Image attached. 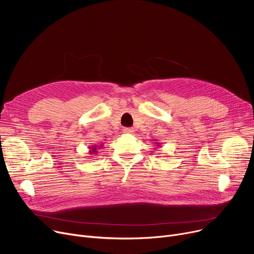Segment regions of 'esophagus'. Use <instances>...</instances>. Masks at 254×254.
<instances>
[{
    "instance_id": "34e87169",
    "label": "esophagus",
    "mask_w": 254,
    "mask_h": 254,
    "mask_svg": "<svg viewBox=\"0 0 254 254\" xmlns=\"http://www.w3.org/2000/svg\"><path fill=\"white\" fill-rule=\"evenodd\" d=\"M124 132H126V134H132V132H134V129L131 127H125Z\"/></svg>"
}]
</instances>
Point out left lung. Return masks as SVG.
<instances>
[{
  "label": "left lung",
  "instance_id": "8db88e82",
  "mask_svg": "<svg viewBox=\"0 0 254 254\" xmlns=\"http://www.w3.org/2000/svg\"><path fill=\"white\" fill-rule=\"evenodd\" d=\"M156 144H157V143H156ZM158 144H159V143H158Z\"/></svg>",
  "mask_w": 254,
  "mask_h": 254
}]
</instances>
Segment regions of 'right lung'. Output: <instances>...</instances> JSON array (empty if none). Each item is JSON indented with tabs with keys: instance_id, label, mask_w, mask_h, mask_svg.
Here are the masks:
<instances>
[{
	"instance_id": "1",
	"label": "right lung",
	"mask_w": 254,
	"mask_h": 254,
	"mask_svg": "<svg viewBox=\"0 0 254 254\" xmlns=\"http://www.w3.org/2000/svg\"><path fill=\"white\" fill-rule=\"evenodd\" d=\"M102 146L103 145H100V146H98V145H93V146H91V147H88L90 150H89V153H92V154H97V148H99V149H101L102 148Z\"/></svg>"
}]
</instances>
